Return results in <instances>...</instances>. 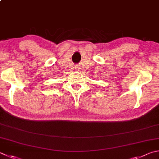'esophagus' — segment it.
Wrapping results in <instances>:
<instances>
[{
	"mask_svg": "<svg viewBox=\"0 0 159 159\" xmlns=\"http://www.w3.org/2000/svg\"><path fill=\"white\" fill-rule=\"evenodd\" d=\"M75 70H76V71H79L80 68H79V66H76V67H75Z\"/></svg>",
	"mask_w": 159,
	"mask_h": 159,
	"instance_id": "esophagus-1",
	"label": "esophagus"
}]
</instances>
